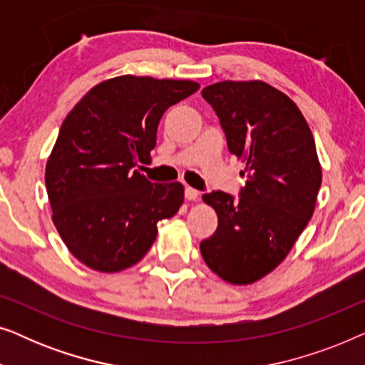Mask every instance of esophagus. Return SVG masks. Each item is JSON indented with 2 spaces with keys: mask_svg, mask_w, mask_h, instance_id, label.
Returning a JSON list of instances; mask_svg holds the SVG:
<instances>
[{
  "mask_svg": "<svg viewBox=\"0 0 365 365\" xmlns=\"http://www.w3.org/2000/svg\"><path fill=\"white\" fill-rule=\"evenodd\" d=\"M199 194H201V192H199V191H196V189H194V187H186V189H184V196H186V199H187V201H196V199L199 197Z\"/></svg>",
  "mask_w": 365,
  "mask_h": 365,
  "instance_id": "obj_1",
  "label": "esophagus"
}]
</instances>
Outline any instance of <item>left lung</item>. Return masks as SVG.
<instances>
[{"instance_id": "8db88e82", "label": "left lung", "mask_w": 365, "mask_h": 365, "mask_svg": "<svg viewBox=\"0 0 365 365\" xmlns=\"http://www.w3.org/2000/svg\"><path fill=\"white\" fill-rule=\"evenodd\" d=\"M201 94L246 178L237 199L202 196L219 221L201 254L224 281L251 284L284 261L312 217L322 182L316 143L296 103L266 83L222 81Z\"/></svg>"}]
</instances>
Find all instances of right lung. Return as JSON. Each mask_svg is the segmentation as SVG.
Returning <instances> with one entry per match:
<instances>
[{
	"label": "right lung",
	"instance_id": "obj_1",
	"mask_svg": "<svg viewBox=\"0 0 365 365\" xmlns=\"http://www.w3.org/2000/svg\"><path fill=\"white\" fill-rule=\"evenodd\" d=\"M197 89L128 74L94 86L63 121L44 179L54 226L84 266L118 272L141 261L158 222L181 207V182H151L136 168L149 161L164 111Z\"/></svg>",
	"mask_w": 365,
	"mask_h": 365
}]
</instances>
